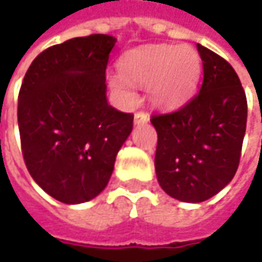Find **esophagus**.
Here are the masks:
<instances>
[{"mask_svg":"<svg viewBox=\"0 0 262 262\" xmlns=\"http://www.w3.org/2000/svg\"><path fill=\"white\" fill-rule=\"evenodd\" d=\"M134 122H136L137 125H138V124H146V122H148V114L144 112V111H138V112H136V115H134Z\"/></svg>","mask_w":262,"mask_h":262,"instance_id":"esophagus-1","label":"esophagus"}]
</instances>
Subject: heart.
Instances as JSON below:
<instances>
[{"label": "heart", "mask_w": 262, "mask_h": 262, "mask_svg": "<svg viewBox=\"0 0 262 262\" xmlns=\"http://www.w3.org/2000/svg\"><path fill=\"white\" fill-rule=\"evenodd\" d=\"M121 74L111 77V84L133 100L131 83L150 86V96L162 107L184 105L195 92L201 76V56L192 46L153 45L131 51L121 58Z\"/></svg>", "instance_id": "obj_1"}]
</instances>
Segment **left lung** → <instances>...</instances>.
Instances as JSON below:
<instances>
[{"label": "left lung", "instance_id": "1", "mask_svg": "<svg viewBox=\"0 0 262 262\" xmlns=\"http://www.w3.org/2000/svg\"><path fill=\"white\" fill-rule=\"evenodd\" d=\"M203 83L188 103L151 115L157 131L155 156L162 189L184 203L206 201L232 181L247 129L245 90L225 58L196 45Z\"/></svg>", "mask_w": 262, "mask_h": 262}]
</instances>
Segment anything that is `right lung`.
<instances>
[{
  "label": "right lung",
  "mask_w": 262,
  "mask_h": 262,
  "mask_svg": "<svg viewBox=\"0 0 262 262\" xmlns=\"http://www.w3.org/2000/svg\"><path fill=\"white\" fill-rule=\"evenodd\" d=\"M116 39L74 37L33 59L18 92L17 119L29 173L66 204L99 195L133 131V114L106 99V67Z\"/></svg>",
  "instance_id": "obj_1"
}]
</instances>
